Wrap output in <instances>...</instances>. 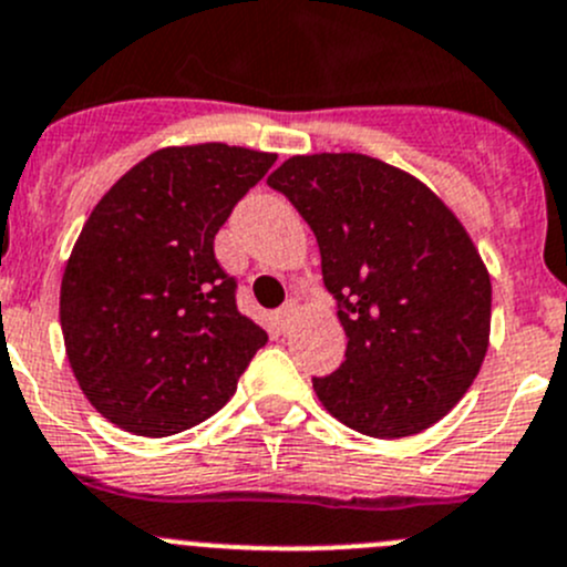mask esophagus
Segmentation results:
<instances>
[{"label": "esophagus", "instance_id": "1", "mask_svg": "<svg viewBox=\"0 0 567 567\" xmlns=\"http://www.w3.org/2000/svg\"><path fill=\"white\" fill-rule=\"evenodd\" d=\"M296 312H299V305H296V301H288L282 310H277V327L282 329V332L290 327V321L296 318Z\"/></svg>", "mask_w": 567, "mask_h": 567}]
</instances>
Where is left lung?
Returning a JSON list of instances; mask_svg holds the SVG:
<instances>
[{
    "instance_id": "obj_1",
    "label": "left lung",
    "mask_w": 567,
    "mask_h": 567,
    "mask_svg": "<svg viewBox=\"0 0 567 567\" xmlns=\"http://www.w3.org/2000/svg\"><path fill=\"white\" fill-rule=\"evenodd\" d=\"M310 224L338 301L346 360L312 379L329 415L368 437H410L474 384L491 346V274L452 207L357 152L288 157L268 177Z\"/></svg>"
}]
</instances>
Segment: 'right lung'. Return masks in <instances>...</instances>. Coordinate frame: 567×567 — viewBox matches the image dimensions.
Wrapping results in <instances>:
<instances>
[{
  "label": "right lung",
  "mask_w": 567,
  "mask_h": 567,
  "mask_svg": "<svg viewBox=\"0 0 567 567\" xmlns=\"http://www.w3.org/2000/svg\"><path fill=\"white\" fill-rule=\"evenodd\" d=\"M274 161L246 146H166L87 216L60 282V327L80 390L124 432L166 437L202 423L266 346L213 240Z\"/></svg>",
  "instance_id": "1"
}]
</instances>
